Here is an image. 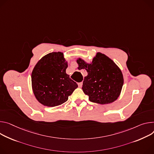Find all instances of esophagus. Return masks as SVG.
Wrapping results in <instances>:
<instances>
[{
    "mask_svg": "<svg viewBox=\"0 0 154 154\" xmlns=\"http://www.w3.org/2000/svg\"><path fill=\"white\" fill-rule=\"evenodd\" d=\"M78 85H79V87L81 88V87H82V85H83V83H82V82H80V83H78Z\"/></svg>",
    "mask_w": 154,
    "mask_h": 154,
    "instance_id": "1",
    "label": "esophagus"
}]
</instances>
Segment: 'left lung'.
<instances>
[{
	"mask_svg": "<svg viewBox=\"0 0 154 154\" xmlns=\"http://www.w3.org/2000/svg\"><path fill=\"white\" fill-rule=\"evenodd\" d=\"M79 70L88 72L83 82L82 90L89 100L101 104L115 101L120 94L123 77L117 65L104 54L97 53L92 62L87 63L80 58L77 60Z\"/></svg>",
	"mask_w": 154,
	"mask_h": 154,
	"instance_id": "8db88e82",
	"label": "left lung"
}]
</instances>
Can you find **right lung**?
Returning <instances> with one entry per match:
<instances>
[{
  "label": "right lung",
  "mask_w": 154,
  "mask_h": 154,
  "mask_svg": "<svg viewBox=\"0 0 154 154\" xmlns=\"http://www.w3.org/2000/svg\"><path fill=\"white\" fill-rule=\"evenodd\" d=\"M67 62L61 52H52L42 58L34 67L32 88L37 101L48 107L61 105L78 87L66 74Z\"/></svg>",
  "instance_id": "right-lung-1"
}]
</instances>
